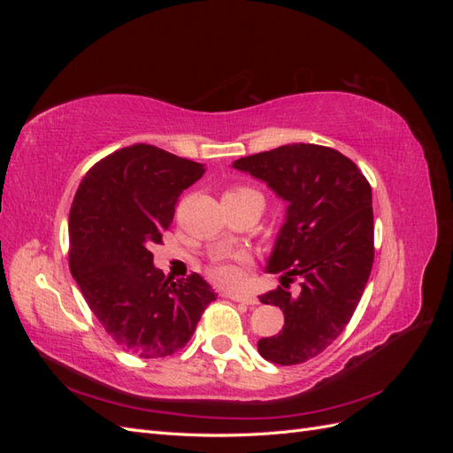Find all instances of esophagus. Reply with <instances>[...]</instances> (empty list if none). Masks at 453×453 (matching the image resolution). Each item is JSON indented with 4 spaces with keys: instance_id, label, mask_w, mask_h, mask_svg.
I'll use <instances>...</instances> for the list:
<instances>
[{
    "instance_id": "obj_1",
    "label": "esophagus",
    "mask_w": 453,
    "mask_h": 453,
    "mask_svg": "<svg viewBox=\"0 0 453 453\" xmlns=\"http://www.w3.org/2000/svg\"><path fill=\"white\" fill-rule=\"evenodd\" d=\"M230 300H234V303H243V304H250V306H255L258 304V298L253 295V293H248V291H240V293H228L226 295Z\"/></svg>"
}]
</instances>
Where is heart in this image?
<instances>
[{
    "label": "heart",
    "mask_w": 453,
    "mask_h": 453,
    "mask_svg": "<svg viewBox=\"0 0 453 453\" xmlns=\"http://www.w3.org/2000/svg\"><path fill=\"white\" fill-rule=\"evenodd\" d=\"M223 198H226V200H248V198L263 200L257 190H253L250 187H232L226 190ZM210 278L219 285H236L242 280V270L234 263H228V260H219V263H213L210 266Z\"/></svg>",
    "instance_id": "heart-1"
}]
</instances>
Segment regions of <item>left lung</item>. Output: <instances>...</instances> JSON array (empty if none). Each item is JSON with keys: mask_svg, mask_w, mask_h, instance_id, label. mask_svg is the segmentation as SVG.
I'll list each match as a JSON object with an SVG mask.
<instances>
[{"mask_svg": "<svg viewBox=\"0 0 453 453\" xmlns=\"http://www.w3.org/2000/svg\"><path fill=\"white\" fill-rule=\"evenodd\" d=\"M289 202L266 272L283 273L260 303L280 306L285 325L260 338L258 353L300 365L325 351L357 308L374 263L372 190L357 164L336 149L293 143L232 164ZM301 280L296 296L282 280Z\"/></svg>", "mask_w": 453, "mask_h": 453, "instance_id": "obj_1", "label": "left lung"}]
</instances>
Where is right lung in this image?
I'll use <instances>...</instances> for the list:
<instances>
[{"instance_id": "obj_1", "label": "right lung", "mask_w": 453, "mask_h": 453, "mask_svg": "<svg viewBox=\"0 0 453 453\" xmlns=\"http://www.w3.org/2000/svg\"><path fill=\"white\" fill-rule=\"evenodd\" d=\"M203 172V164L135 143L96 162L72 203V276L105 333L142 359L185 348L217 296L198 273L164 280L149 251Z\"/></svg>"}]
</instances>
